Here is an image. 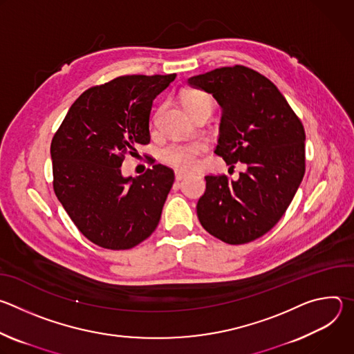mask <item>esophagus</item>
Returning <instances> with one entry per match:
<instances>
[{"label":"esophagus","instance_id":"esophagus-1","mask_svg":"<svg viewBox=\"0 0 354 354\" xmlns=\"http://www.w3.org/2000/svg\"><path fill=\"white\" fill-rule=\"evenodd\" d=\"M186 175H187V174H186L185 171H175V179H176L178 185H179V180H182Z\"/></svg>","mask_w":354,"mask_h":354}]
</instances>
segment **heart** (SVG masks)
I'll use <instances>...</instances> for the list:
<instances>
[{"instance_id":"obj_1","label":"heart","mask_w":354,"mask_h":354,"mask_svg":"<svg viewBox=\"0 0 354 354\" xmlns=\"http://www.w3.org/2000/svg\"><path fill=\"white\" fill-rule=\"evenodd\" d=\"M180 99L185 109L190 113V116L200 111L212 112L213 109L212 96L200 89H186L182 92ZM206 148L207 145L203 141L172 144L162 151V160L164 162L176 169L189 171L196 167L197 157L203 153V151H206Z\"/></svg>"}]
</instances>
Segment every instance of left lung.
I'll return each mask as SVG.
<instances>
[{
    "label": "left lung",
    "mask_w": 354,
    "mask_h": 354,
    "mask_svg": "<svg viewBox=\"0 0 354 354\" xmlns=\"http://www.w3.org/2000/svg\"><path fill=\"white\" fill-rule=\"evenodd\" d=\"M187 82L223 108L214 153L231 167L246 165L238 180L205 176L198 221L225 243L255 241L279 223L304 178V126L277 86L245 66L216 68Z\"/></svg>",
    "instance_id": "8db88e82"
}]
</instances>
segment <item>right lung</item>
Listing matches in <instances>:
<instances>
[{
  "label": "right lung",
  "mask_w": 354,
  "mask_h": 354,
  "mask_svg": "<svg viewBox=\"0 0 354 354\" xmlns=\"http://www.w3.org/2000/svg\"><path fill=\"white\" fill-rule=\"evenodd\" d=\"M175 78L122 75L92 86L71 105L52 140L55 193L81 234L97 246L134 248L160 223L174 171L156 164L137 178H123L120 167L149 142L153 100Z\"/></svg>",
  "instance_id": "right-lung-1"
}]
</instances>
